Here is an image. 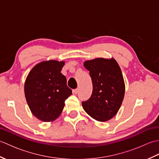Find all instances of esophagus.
Returning <instances> with one entry per match:
<instances>
[{
	"mask_svg": "<svg viewBox=\"0 0 159 159\" xmlns=\"http://www.w3.org/2000/svg\"><path fill=\"white\" fill-rule=\"evenodd\" d=\"M79 88H77V89H75L73 90V92L75 93V94H77L78 93H79Z\"/></svg>",
	"mask_w": 159,
	"mask_h": 159,
	"instance_id": "1",
	"label": "esophagus"
}]
</instances>
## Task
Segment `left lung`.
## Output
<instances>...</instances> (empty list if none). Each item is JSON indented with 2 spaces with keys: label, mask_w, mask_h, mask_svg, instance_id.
Instances as JSON below:
<instances>
[{
  "label": "left lung",
  "mask_w": 159,
  "mask_h": 159,
  "mask_svg": "<svg viewBox=\"0 0 159 159\" xmlns=\"http://www.w3.org/2000/svg\"><path fill=\"white\" fill-rule=\"evenodd\" d=\"M93 84L92 96L82 105L85 112L99 121L109 120L122 103L125 85L122 73L114 59L98 58L84 63Z\"/></svg>",
  "instance_id": "obj_1"
}]
</instances>
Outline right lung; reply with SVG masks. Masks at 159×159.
<instances>
[{
	"instance_id": "add662e5",
	"label": "right lung",
	"mask_w": 159,
	"mask_h": 159,
	"mask_svg": "<svg viewBox=\"0 0 159 159\" xmlns=\"http://www.w3.org/2000/svg\"><path fill=\"white\" fill-rule=\"evenodd\" d=\"M63 61L50 60L39 63L29 72L25 84L26 102L32 113L43 121L56 120L61 113L72 89L61 73Z\"/></svg>"
}]
</instances>
